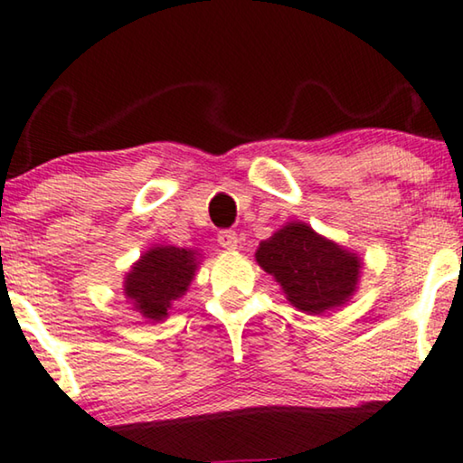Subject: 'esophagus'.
<instances>
[{
    "label": "esophagus",
    "instance_id": "esophagus-1",
    "mask_svg": "<svg viewBox=\"0 0 463 463\" xmlns=\"http://www.w3.org/2000/svg\"><path fill=\"white\" fill-rule=\"evenodd\" d=\"M218 243H220L224 250H237L239 243H241V237H239L235 231H220Z\"/></svg>",
    "mask_w": 463,
    "mask_h": 463
}]
</instances>
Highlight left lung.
Here are the masks:
<instances>
[{"label": "left lung", "mask_w": 463, "mask_h": 463, "mask_svg": "<svg viewBox=\"0 0 463 463\" xmlns=\"http://www.w3.org/2000/svg\"><path fill=\"white\" fill-rule=\"evenodd\" d=\"M256 262L275 277L289 303L309 316L347 303L362 270L357 254L317 235L305 222H288L262 241Z\"/></svg>", "instance_id": "left-lung-1"}]
</instances>
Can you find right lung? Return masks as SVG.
Instances as JSON below:
<instances>
[{"instance_id": "1", "label": "right lung", "mask_w": 463, "mask_h": 463, "mask_svg": "<svg viewBox=\"0 0 463 463\" xmlns=\"http://www.w3.org/2000/svg\"><path fill=\"white\" fill-rule=\"evenodd\" d=\"M196 251L158 245L147 250L125 277V296L150 322H163L174 300L182 298L196 270Z\"/></svg>"}]
</instances>
